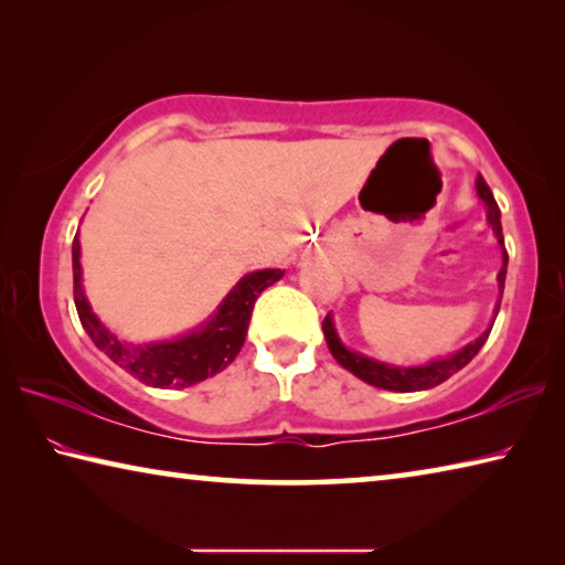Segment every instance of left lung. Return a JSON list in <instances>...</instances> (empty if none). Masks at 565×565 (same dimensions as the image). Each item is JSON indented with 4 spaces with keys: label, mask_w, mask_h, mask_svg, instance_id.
<instances>
[{
    "label": "left lung",
    "mask_w": 565,
    "mask_h": 565,
    "mask_svg": "<svg viewBox=\"0 0 565 565\" xmlns=\"http://www.w3.org/2000/svg\"><path fill=\"white\" fill-rule=\"evenodd\" d=\"M476 191H478V196L483 199L486 209H489V224L493 226V234L499 236V244L503 246L501 209H499V204H495V199L491 194L489 184H486V181H483V177L476 179ZM505 266H509V252H505V246H503V269L499 274L501 294H503V284H505ZM495 313H499V311H495ZM489 333H491V329L486 331V333H481V337H478L473 343H468L466 349L454 353V356L441 359V361H434V363H428V366L401 369V366H388V363H381V361L361 356V353L349 351L339 341L337 331H333L331 317L323 319V337H327L329 351H331V356L337 359L343 369L351 371L353 376H359L361 381H366V384H371V386H379V388H386V391H401V394H408V391L434 388L438 384H444L446 379H451L456 371H461L466 363L471 361L478 351H481L486 339H489Z\"/></svg>",
    "instance_id": "1"
}]
</instances>
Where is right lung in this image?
Masks as SVG:
<instances>
[{"mask_svg": "<svg viewBox=\"0 0 565 565\" xmlns=\"http://www.w3.org/2000/svg\"><path fill=\"white\" fill-rule=\"evenodd\" d=\"M72 271L76 313H79V321L84 331L89 333V339L127 374L139 379L141 384L157 388H184L224 371L244 347L248 321H252V311L259 294L284 276L281 269L248 274L234 286V291L218 306L216 317L202 331L189 333V337L179 341L129 347V343H121L102 327L99 319L92 313L87 299H84L79 242H76V236L72 244Z\"/></svg>", "mask_w": 565, "mask_h": 565, "instance_id": "obj_1", "label": "right lung"}]
</instances>
